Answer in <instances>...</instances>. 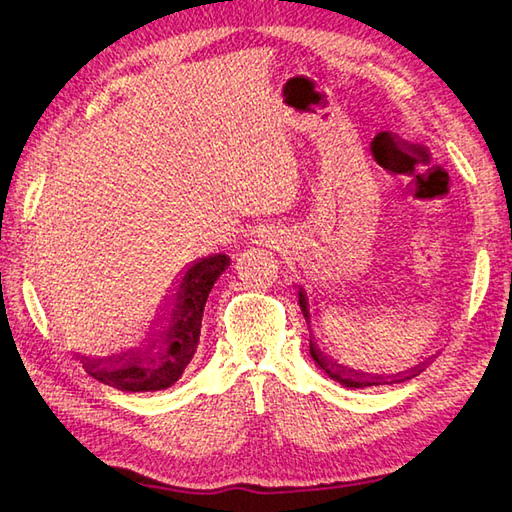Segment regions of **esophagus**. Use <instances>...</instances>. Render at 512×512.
Here are the masks:
<instances>
[{"label":"esophagus","mask_w":512,"mask_h":512,"mask_svg":"<svg viewBox=\"0 0 512 512\" xmlns=\"http://www.w3.org/2000/svg\"><path fill=\"white\" fill-rule=\"evenodd\" d=\"M250 237H253L255 244H262V246H280L282 241H286L284 232L273 226H257Z\"/></svg>","instance_id":"1"}]
</instances>
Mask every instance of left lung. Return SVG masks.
Here are the masks:
<instances>
[{
    "label": "left lung",
    "instance_id": "obj_1",
    "mask_svg": "<svg viewBox=\"0 0 512 512\" xmlns=\"http://www.w3.org/2000/svg\"><path fill=\"white\" fill-rule=\"evenodd\" d=\"M297 302H300V309L302 315L306 320V327L311 331V340H309V353L318 369H322L324 374H327L331 380H336L342 387H349V389H362V387H376V385H394V383H403V380H410L414 376L421 374L425 371V367L430 365L434 360V356L425 358L423 362H418V365L405 369V371H396V374H371V371L365 369H356V367H349L347 362H340L338 358L329 356L327 351H322V347L318 345V340L313 336V322H315V313H311V300H309V293H306V288L302 284H297Z\"/></svg>",
    "mask_w": 512,
    "mask_h": 512
}]
</instances>
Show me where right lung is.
I'll return each mask as SVG.
<instances>
[{
	"instance_id": "1",
	"label": "right lung",
	"mask_w": 512,
	"mask_h": 512,
	"mask_svg": "<svg viewBox=\"0 0 512 512\" xmlns=\"http://www.w3.org/2000/svg\"><path fill=\"white\" fill-rule=\"evenodd\" d=\"M228 264L226 255L194 259L156 306L141 345L111 351L109 356L76 353L82 369L120 392H161L172 387L197 351L203 306Z\"/></svg>"
}]
</instances>
